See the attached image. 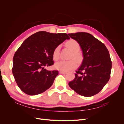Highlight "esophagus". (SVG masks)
<instances>
[{
    "label": "esophagus",
    "mask_w": 124,
    "mask_h": 124,
    "mask_svg": "<svg viewBox=\"0 0 124 124\" xmlns=\"http://www.w3.org/2000/svg\"><path fill=\"white\" fill-rule=\"evenodd\" d=\"M59 73L62 74H65L67 73V72H64V71H59Z\"/></svg>",
    "instance_id": "1"
}]
</instances>
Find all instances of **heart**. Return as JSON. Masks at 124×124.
Masks as SVG:
<instances>
[{
	"label": "heart",
	"mask_w": 124,
	"mask_h": 124,
	"mask_svg": "<svg viewBox=\"0 0 124 124\" xmlns=\"http://www.w3.org/2000/svg\"><path fill=\"white\" fill-rule=\"evenodd\" d=\"M65 45L72 51V53L70 57V58L71 59L67 61H61L56 62L54 67L56 69L67 72L76 68L77 67V62L76 61L81 62L82 59V56L78 52L80 48V44L76 40L73 39L69 40L67 41ZM59 51L60 46H57L55 48L53 52V58L55 61H57L59 58Z\"/></svg>",
	"instance_id": "b5f03b06"
}]
</instances>
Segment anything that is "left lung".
I'll return each instance as SVG.
<instances>
[{"mask_svg":"<svg viewBox=\"0 0 124 124\" xmlns=\"http://www.w3.org/2000/svg\"><path fill=\"white\" fill-rule=\"evenodd\" d=\"M68 35L80 44L84 57L69 86L81 96H93L102 89L110 78L112 62L109 52L102 42L88 33Z\"/></svg>","mask_w":124,"mask_h":124,"instance_id":"left-lung-1","label":"left lung"}]
</instances>
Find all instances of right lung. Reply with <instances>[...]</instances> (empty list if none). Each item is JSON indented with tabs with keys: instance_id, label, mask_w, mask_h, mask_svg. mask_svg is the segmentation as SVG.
<instances>
[{
	"instance_id": "obj_1",
	"label": "right lung",
	"mask_w": 124,
	"mask_h": 124,
	"mask_svg": "<svg viewBox=\"0 0 124 124\" xmlns=\"http://www.w3.org/2000/svg\"><path fill=\"white\" fill-rule=\"evenodd\" d=\"M65 33L37 32L26 39L14 54L12 73L17 85L28 95L44 92L53 84L57 70L48 71L44 67L54 64L53 52L66 39Z\"/></svg>"
}]
</instances>
